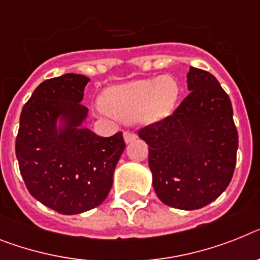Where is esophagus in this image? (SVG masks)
<instances>
[{
    "instance_id": "esophagus-1",
    "label": "esophagus",
    "mask_w": 260,
    "mask_h": 260,
    "mask_svg": "<svg viewBox=\"0 0 260 260\" xmlns=\"http://www.w3.org/2000/svg\"><path fill=\"white\" fill-rule=\"evenodd\" d=\"M136 134H134V132H124V141H125L126 144L128 143H132L134 140H136Z\"/></svg>"
}]
</instances>
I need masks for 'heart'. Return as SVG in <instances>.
<instances>
[{
  "label": "heart",
  "instance_id": "b5f03b06",
  "mask_svg": "<svg viewBox=\"0 0 260 260\" xmlns=\"http://www.w3.org/2000/svg\"><path fill=\"white\" fill-rule=\"evenodd\" d=\"M180 86L171 75L108 87L100 96L104 112L123 123H154L174 111Z\"/></svg>",
  "mask_w": 260,
  "mask_h": 260
}]
</instances>
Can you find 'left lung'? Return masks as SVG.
Listing matches in <instances>:
<instances>
[{"label":"left lung","instance_id":"obj_1","mask_svg":"<svg viewBox=\"0 0 260 260\" xmlns=\"http://www.w3.org/2000/svg\"><path fill=\"white\" fill-rule=\"evenodd\" d=\"M189 95L173 112L139 131L149 145L152 184L162 204L196 210L217 200L237 162L238 132L230 98L214 75L190 67Z\"/></svg>","mask_w":260,"mask_h":260}]
</instances>
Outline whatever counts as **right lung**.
Returning a JSON list of instances; mask_svg holds the SVG:
<instances>
[{
	"label": "right lung",
	"mask_w": 260,
	"mask_h": 260,
	"mask_svg": "<svg viewBox=\"0 0 260 260\" xmlns=\"http://www.w3.org/2000/svg\"><path fill=\"white\" fill-rule=\"evenodd\" d=\"M89 78L64 74L45 80L23 106L15 156L32 197L60 214L99 206L112 187L125 143L123 134L102 137L83 123L82 104Z\"/></svg>",
	"instance_id": "right-lung-1"
}]
</instances>
